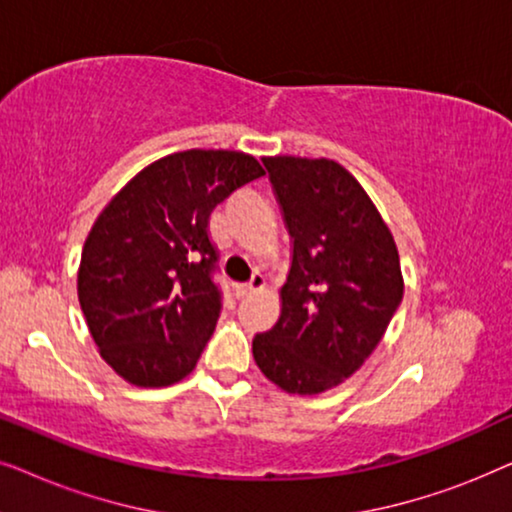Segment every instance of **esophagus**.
<instances>
[{
	"mask_svg": "<svg viewBox=\"0 0 512 512\" xmlns=\"http://www.w3.org/2000/svg\"><path fill=\"white\" fill-rule=\"evenodd\" d=\"M265 289V279H263V275L261 272H256L254 277H251V282L249 284H242V286H237L235 289V296L237 298H249L251 293H256V291H263Z\"/></svg>",
	"mask_w": 512,
	"mask_h": 512,
	"instance_id": "1",
	"label": "esophagus"
}]
</instances>
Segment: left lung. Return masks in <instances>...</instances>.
Listing matches in <instances>:
<instances>
[{
	"label": "left lung",
	"instance_id": "left-lung-1",
	"mask_svg": "<svg viewBox=\"0 0 512 512\" xmlns=\"http://www.w3.org/2000/svg\"><path fill=\"white\" fill-rule=\"evenodd\" d=\"M291 235L282 312L254 338L261 373L289 394L338 387L380 345L403 300L394 235L345 167L328 158H263Z\"/></svg>",
	"mask_w": 512,
	"mask_h": 512
}]
</instances>
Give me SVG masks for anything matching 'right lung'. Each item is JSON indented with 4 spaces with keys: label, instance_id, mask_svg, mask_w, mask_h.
<instances>
[{
    "label": "right lung",
    "instance_id": "obj_1",
    "mask_svg": "<svg viewBox=\"0 0 512 512\" xmlns=\"http://www.w3.org/2000/svg\"><path fill=\"white\" fill-rule=\"evenodd\" d=\"M263 174L242 151H179L135 174L95 219L76 289L100 356L125 382L170 387L195 368L221 312L209 214Z\"/></svg>",
    "mask_w": 512,
    "mask_h": 512
}]
</instances>
